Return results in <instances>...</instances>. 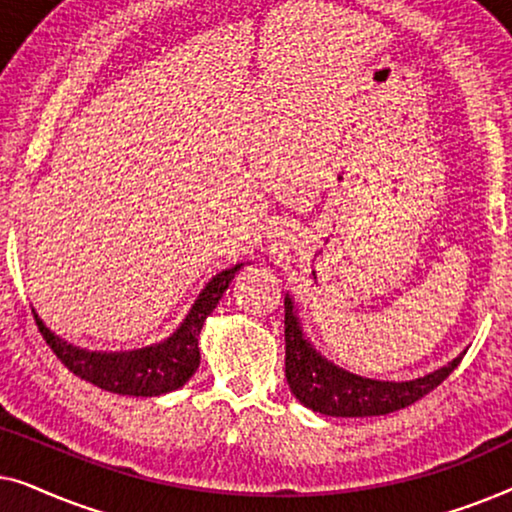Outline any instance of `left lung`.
Wrapping results in <instances>:
<instances>
[{
  "mask_svg": "<svg viewBox=\"0 0 512 512\" xmlns=\"http://www.w3.org/2000/svg\"><path fill=\"white\" fill-rule=\"evenodd\" d=\"M284 340L286 382H289L293 396L305 408L331 417H375L408 408L436 389L466 354H459L447 366L410 382H382L347 373L324 359L305 338L289 293L284 296Z\"/></svg>",
  "mask_w": 512,
  "mask_h": 512,
  "instance_id": "left-lung-1",
  "label": "left lung"
}]
</instances>
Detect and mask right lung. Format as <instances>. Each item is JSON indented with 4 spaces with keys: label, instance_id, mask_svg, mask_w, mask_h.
<instances>
[{
    "label": "right lung",
    "instance_id": "obj_1",
    "mask_svg": "<svg viewBox=\"0 0 512 512\" xmlns=\"http://www.w3.org/2000/svg\"><path fill=\"white\" fill-rule=\"evenodd\" d=\"M240 268L242 263L209 279L205 289L200 291L198 300L188 310L186 319L181 321L170 338L158 342V345L132 349V352H88V349H79L48 331L44 321L37 317V312H34V319H37L39 333L44 335L46 345L76 377L104 391H111V394L160 396L184 387L198 370V335L202 331V324H205L214 307L219 305L223 291L228 289V284L233 282Z\"/></svg>",
    "mask_w": 512,
    "mask_h": 512
}]
</instances>
